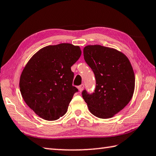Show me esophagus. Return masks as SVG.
I'll return each instance as SVG.
<instances>
[{
	"label": "esophagus",
	"instance_id": "34e87169",
	"mask_svg": "<svg viewBox=\"0 0 156 156\" xmlns=\"http://www.w3.org/2000/svg\"><path fill=\"white\" fill-rule=\"evenodd\" d=\"M83 88H84V85H83V84H81V85H80V86H78L79 91H80V92H82V90H83Z\"/></svg>",
	"mask_w": 156,
	"mask_h": 156
}]
</instances>
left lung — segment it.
I'll list each match as a JSON object with an SVG mask.
<instances>
[{
    "instance_id": "1",
    "label": "left lung",
    "mask_w": 156,
    "mask_h": 156,
    "mask_svg": "<svg viewBox=\"0 0 156 156\" xmlns=\"http://www.w3.org/2000/svg\"><path fill=\"white\" fill-rule=\"evenodd\" d=\"M83 57L96 79L94 92L89 94L83 90V99L94 116L112 118L133 97L135 75L132 64L122 52L98 44L85 46Z\"/></svg>"
}]
</instances>
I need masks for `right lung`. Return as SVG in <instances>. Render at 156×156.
I'll return each instance as SVG.
<instances>
[{"label":"right lung","mask_w":156,"mask_h":156,"mask_svg":"<svg viewBox=\"0 0 156 156\" xmlns=\"http://www.w3.org/2000/svg\"><path fill=\"white\" fill-rule=\"evenodd\" d=\"M79 46L69 43L49 45L29 60L20 78V90L24 102L46 121H55L66 113L74 94L71 66L80 58Z\"/></svg>","instance_id":"1"}]
</instances>
